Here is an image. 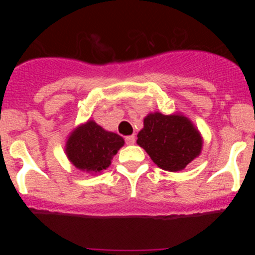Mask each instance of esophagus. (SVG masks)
Listing matches in <instances>:
<instances>
[{
    "instance_id": "1",
    "label": "esophagus",
    "mask_w": 255,
    "mask_h": 255,
    "mask_svg": "<svg viewBox=\"0 0 255 255\" xmlns=\"http://www.w3.org/2000/svg\"><path fill=\"white\" fill-rule=\"evenodd\" d=\"M126 142H127V145H133L134 142H135V136L134 135L126 136Z\"/></svg>"
}]
</instances>
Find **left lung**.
Listing matches in <instances>:
<instances>
[{
	"mask_svg": "<svg viewBox=\"0 0 255 255\" xmlns=\"http://www.w3.org/2000/svg\"><path fill=\"white\" fill-rule=\"evenodd\" d=\"M136 144L147 152L153 163L166 171H180L199 157L204 140L193 122L182 114L154 111L144 119Z\"/></svg>",
	"mask_w": 255,
	"mask_h": 255,
	"instance_id": "obj_1",
	"label": "left lung"
}]
</instances>
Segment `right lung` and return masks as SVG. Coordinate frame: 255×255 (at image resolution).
Instances as JSON below:
<instances>
[{"label":"right lung","mask_w":255,"mask_h":255,"mask_svg":"<svg viewBox=\"0 0 255 255\" xmlns=\"http://www.w3.org/2000/svg\"><path fill=\"white\" fill-rule=\"evenodd\" d=\"M124 145V137L89 120L69 134L64 152L75 168L96 175L109 168L113 157Z\"/></svg>","instance_id":"obj_1"}]
</instances>
